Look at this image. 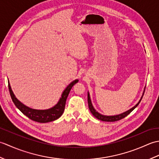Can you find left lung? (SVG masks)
I'll use <instances>...</instances> for the list:
<instances>
[{
	"label": "left lung",
	"instance_id": "left-lung-1",
	"mask_svg": "<svg viewBox=\"0 0 159 159\" xmlns=\"http://www.w3.org/2000/svg\"><path fill=\"white\" fill-rule=\"evenodd\" d=\"M145 89H146V87L144 88L143 90V93L142 94V96L141 97V98L139 100V102H138L137 104H135V106H134L133 107H132L131 109H130L129 110H128L126 111H125V112L119 114V115H116V116H104V115L100 114V113L96 111V110L94 109V107L92 105V100H91L90 98V95H89V92H87V100H88V105H89V109L91 111V113H92L93 116L96 117L98 120H102L104 121H116L118 120H120L121 119H123L125 117H126L128 114H130L132 111H133L135 108L139 105V104L140 103L141 99H142L143 96L144 94V92H145Z\"/></svg>",
	"mask_w": 159,
	"mask_h": 159
}]
</instances>
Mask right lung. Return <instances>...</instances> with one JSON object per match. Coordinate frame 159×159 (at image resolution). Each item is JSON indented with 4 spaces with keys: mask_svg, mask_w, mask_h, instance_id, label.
<instances>
[{
    "mask_svg": "<svg viewBox=\"0 0 159 159\" xmlns=\"http://www.w3.org/2000/svg\"><path fill=\"white\" fill-rule=\"evenodd\" d=\"M78 82H79V80L78 79L74 80L72 82H71L69 85L66 87V88L64 89L61 94V97L60 98L58 102H57L54 107L50 108V109L44 110L31 109V108L25 105V104H22L20 101H19L16 98V97L15 96L14 93H13L11 89V87L10 86L9 80L8 86L12 101L13 103H14L16 107L18 108L24 115H25V116H27L29 119H31V120H33L35 121H38V122L39 123H47L50 122V121H55L62 116L64 109H65L67 98L68 96V94L70 92V90L72 89L73 85H75Z\"/></svg>",
    "mask_w": 159,
    "mask_h": 159,
    "instance_id": "obj_1",
    "label": "right lung"
}]
</instances>
